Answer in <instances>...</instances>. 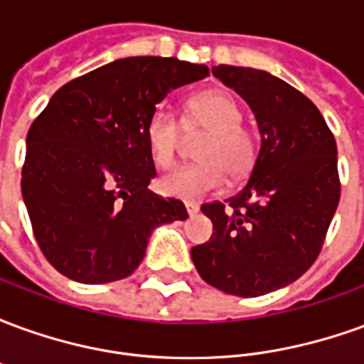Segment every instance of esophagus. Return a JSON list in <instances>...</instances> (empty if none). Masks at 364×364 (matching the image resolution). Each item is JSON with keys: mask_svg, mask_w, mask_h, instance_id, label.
Segmentation results:
<instances>
[{"mask_svg": "<svg viewBox=\"0 0 364 364\" xmlns=\"http://www.w3.org/2000/svg\"><path fill=\"white\" fill-rule=\"evenodd\" d=\"M185 208H187V214H189V216H195V214L198 213L197 203H185Z\"/></svg>", "mask_w": 364, "mask_h": 364, "instance_id": "obj_1", "label": "esophagus"}]
</instances>
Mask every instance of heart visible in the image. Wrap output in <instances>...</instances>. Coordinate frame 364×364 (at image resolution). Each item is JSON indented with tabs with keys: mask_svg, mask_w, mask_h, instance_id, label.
Instances as JSON below:
<instances>
[{
	"mask_svg": "<svg viewBox=\"0 0 364 364\" xmlns=\"http://www.w3.org/2000/svg\"><path fill=\"white\" fill-rule=\"evenodd\" d=\"M244 112L234 97L222 91H206L191 97L183 111L181 127L187 132L205 130L206 136L197 148L200 161L175 167L159 179V189L169 197L200 198L213 193L224 181V171L230 177H244L255 164L257 142L252 130L242 127ZM181 127L166 109H156L144 128V138L154 166L166 169L173 164Z\"/></svg>",
	"mask_w": 364,
	"mask_h": 364,
	"instance_id": "1",
	"label": "heart"
}]
</instances>
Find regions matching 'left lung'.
<instances>
[{"instance_id":"obj_1","label":"left lung","mask_w":364,"mask_h":364,"mask_svg":"<svg viewBox=\"0 0 364 364\" xmlns=\"http://www.w3.org/2000/svg\"><path fill=\"white\" fill-rule=\"evenodd\" d=\"M214 77L250 105L261 146L244 189L200 206L213 236L191 257L214 289L261 296L310 269L339 205L336 138L318 107L277 75L214 66Z\"/></svg>"}]
</instances>
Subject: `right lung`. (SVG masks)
<instances>
[{
    "label": "right lung",
    "mask_w": 364,
    "mask_h": 364,
    "mask_svg": "<svg viewBox=\"0 0 364 364\" xmlns=\"http://www.w3.org/2000/svg\"><path fill=\"white\" fill-rule=\"evenodd\" d=\"M208 75L177 58L114 60L62 85L27 134L21 191L56 271L83 284L120 281L142 263L154 230L187 220L154 195L144 128L169 93Z\"/></svg>",
    "instance_id": "obj_1"
}]
</instances>
